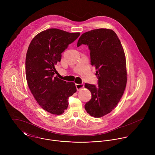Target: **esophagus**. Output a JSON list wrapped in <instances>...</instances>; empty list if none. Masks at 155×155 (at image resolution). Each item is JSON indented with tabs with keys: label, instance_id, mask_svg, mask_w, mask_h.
<instances>
[{
	"label": "esophagus",
	"instance_id": "obj_1",
	"mask_svg": "<svg viewBox=\"0 0 155 155\" xmlns=\"http://www.w3.org/2000/svg\"><path fill=\"white\" fill-rule=\"evenodd\" d=\"M76 87L78 91H79L81 89L84 88V84H76Z\"/></svg>",
	"mask_w": 155,
	"mask_h": 155
}]
</instances>
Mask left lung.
<instances>
[{
  "instance_id": "1",
  "label": "left lung",
  "mask_w": 155,
  "mask_h": 155,
  "mask_svg": "<svg viewBox=\"0 0 155 155\" xmlns=\"http://www.w3.org/2000/svg\"><path fill=\"white\" fill-rule=\"evenodd\" d=\"M87 45L91 63L95 67L98 85L85 84L92 94L85 105L87 113L101 117L110 113L119 103L127 82L126 58L124 48L116 33L111 29L99 28L84 33L77 46Z\"/></svg>"
}]
</instances>
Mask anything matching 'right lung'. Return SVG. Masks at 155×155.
<instances>
[{
  "mask_svg": "<svg viewBox=\"0 0 155 155\" xmlns=\"http://www.w3.org/2000/svg\"><path fill=\"white\" fill-rule=\"evenodd\" d=\"M79 35L49 28L36 35L28 48L25 76L28 88L41 107L52 114H62L67 109L68 97L77 91L74 82L54 76L61 53Z\"/></svg>",
  "mask_w": 155,
  "mask_h": 155,
  "instance_id": "right-lung-1",
  "label": "right lung"
}]
</instances>
